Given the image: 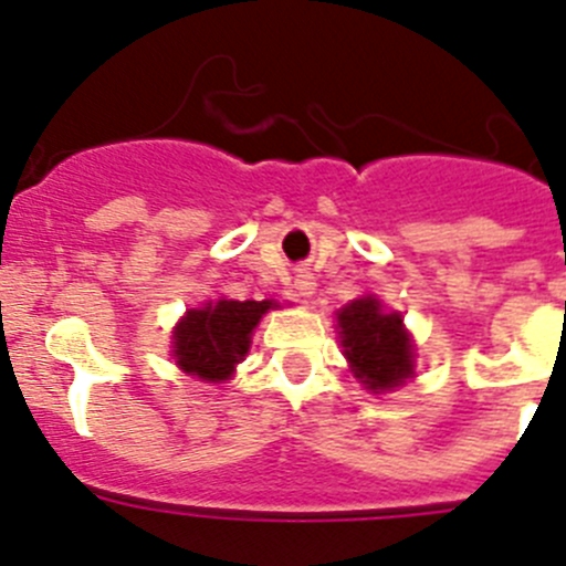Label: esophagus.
Masks as SVG:
<instances>
[{
    "label": "esophagus",
    "instance_id": "esophagus-1",
    "mask_svg": "<svg viewBox=\"0 0 566 566\" xmlns=\"http://www.w3.org/2000/svg\"><path fill=\"white\" fill-rule=\"evenodd\" d=\"M314 289H317V280H314V274L311 272H300L297 277H294V292H297L300 297H311Z\"/></svg>",
    "mask_w": 566,
    "mask_h": 566
}]
</instances>
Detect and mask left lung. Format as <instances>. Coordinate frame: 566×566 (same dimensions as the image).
<instances>
[{"label": "left lung", "mask_w": 566, "mask_h": 566, "mask_svg": "<svg viewBox=\"0 0 566 566\" xmlns=\"http://www.w3.org/2000/svg\"><path fill=\"white\" fill-rule=\"evenodd\" d=\"M342 347L367 390H390L412 376V342L398 314H385L376 297L354 300L336 314Z\"/></svg>", "instance_id": "left-lung-1"}]
</instances>
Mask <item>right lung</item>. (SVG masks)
<instances>
[{
  "mask_svg": "<svg viewBox=\"0 0 566 566\" xmlns=\"http://www.w3.org/2000/svg\"><path fill=\"white\" fill-rule=\"evenodd\" d=\"M272 305V300H219L188 311L174 331L176 365L205 381H224L249 350L252 328Z\"/></svg>",
  "mask_w": 566,
  "mask_h": 566,
  "instance_id": "1",
  "label": "right lung"
}]
</instances>
